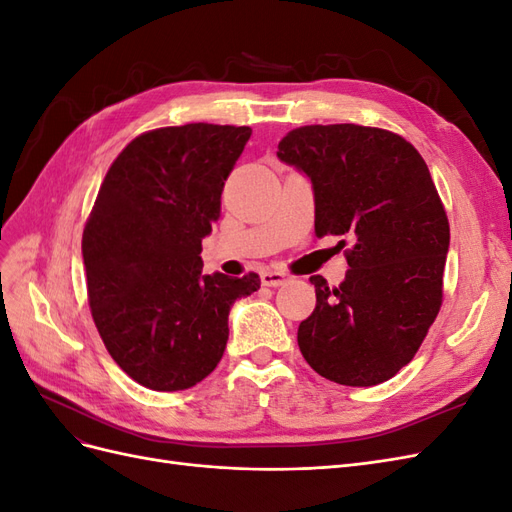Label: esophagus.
<instances>
[{"label":"esophagus","instance_id":"obj_1","mask_svg":"<svg viewBox=\"0 0 512 512\" xmlns=\"http://www.w3.org/2000/svg\"><path fill=\"white\" fill-rule=\"evenodd\" d=\"M260 282L262 286H284L286 282H290V277L282 271H262Z\"/></svg>","mask_w":512,"mask_h":512}]
</instances>
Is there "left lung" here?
<instances>
[{"mask_svg":"<svg viewBox=\"0 0 512 512\" xmlns=\"http://www.w3.org/2000/svg\"><path fill=\"white\" fill-rule=\"evenodd\" d=\"M277 158L312 179L316 237L352 243L342 284L309 277L316 309L299 324L301 354L337 384L391 380L442 305L451 230L425 160L399 134L356 123L292 130Z\"/></svg>","mask_w":512,"mask_h":512,"instance_id":"8db88e82","label":"left lung"}]
</instances>
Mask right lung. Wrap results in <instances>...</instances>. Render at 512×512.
<instances>
[{"mask_svg": "<svg viewBox=\"0 0 512 512\" xmlns=\"http://www.w3.org/2000/svg\"><path fill=\"white\" fill-rule=\"evenodd\" d=\"M252 128L185 123L126 145L83 230L87 299L113 361L151 391H183L218 367L228 312L256 273L203 275V239Z\"/></svg>", "mask_w": 512, "mask_h": 512, "instance_id": "obj_1", "label": "right lung"}]
</instances>
